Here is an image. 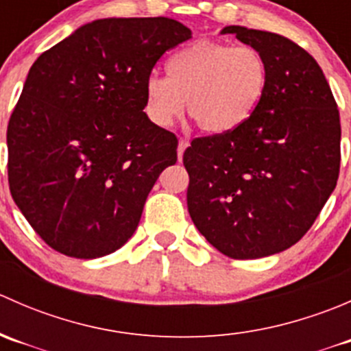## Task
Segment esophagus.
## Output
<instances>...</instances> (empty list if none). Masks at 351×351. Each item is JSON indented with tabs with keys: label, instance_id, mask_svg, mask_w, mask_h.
<instances>
[{
	"label": "esophagus",
	"instance_id": "obj_1",
	"mask_svg": "<svg viewBox=\"0 0 351 351\" xmlns=\"http://www.w3.org/2000/svg\"><path fill=\"white\" fill-rule=\"evenodd\" d=\"M186 147H189V141L180 139V143H178V161H182V159H183V153H185Z\"/></svg>",
	"mask_w": 351,
	"mask_h": 351
}]
</instances>
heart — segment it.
<instances>
[{
  "label": "heart",
  "instance_id": "obj_1",
  "mask_svg": "<svg viewBox=\"0 0 351 351\" xmlns=\"http://www.w3.org/2000/svg\"><path fill=\"white\" fill-rule=\"evenodd\" d=\"M268 88L263 56L250 45L197 40L166 61V77L151 74L144 84L146 113L168 127L182 113L205 134L239 129L260 107Z\"/></svg>",
  "mask_w": 351,
  "mask_h": 351
}]
</instances>
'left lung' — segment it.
<instances>
[{"instance_id":"left-lung-1","label":"left lung","mask_w":351,"mask_h":351,"mask_svg":"<svg viewBox=\"0 0 351 351\" xmlns=\"http://www.w3.org/2000/svg\"><path fill=\"white\" fill-rule=\"evenodd\" d=\"M221 34L256 49L268 88L246 123L197 137L183 153L190 217L234 260L280 253L309 231L339 173V112L323 69L278 34L231 25Z\"/></svg>"}]
</instances>
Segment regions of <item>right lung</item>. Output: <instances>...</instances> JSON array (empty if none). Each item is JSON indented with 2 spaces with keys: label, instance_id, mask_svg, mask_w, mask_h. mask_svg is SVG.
<instances>
[{
  "label": "right lung",
  "instance_id": "add662e5",
  "mask_svg": "<svg viewBox=\"0 0 351 351\" xmlns=\"http://www.w3.org/2000/svg\"><path fill=\"white\" fill-rule=\"evenodd\" d=\"M190 37L165 16L95 20L30 67L6 132L8 183L52 250L93 260L134 234L178 147L144 113V84L159 58Z\"/></svg>",
  "mask_w": 351,
  "mask_h": 351
}]
</instances>
